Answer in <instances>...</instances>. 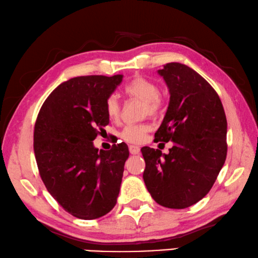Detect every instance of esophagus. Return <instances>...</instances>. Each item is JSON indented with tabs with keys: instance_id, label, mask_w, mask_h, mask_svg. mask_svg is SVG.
I'll return each mask as SVG.
<instances>
[{
	"instance_id": "esophagus-1",
	"label": "esophagus",
	"mask_w": 258,
	"mask_h": 258,
	"mask_svg": "<svg viewBox=\"0 0 258 258\" xmlns=\"http://www.w3.org/2000/svg\"><path fill=\"white\" fill-rule=\"evenodd\" d=\"M129 152H130V154L136 155V154H139V152H141V148H139L138 146L130 145V146H129Z\"/></svg>"
}]
</instances>
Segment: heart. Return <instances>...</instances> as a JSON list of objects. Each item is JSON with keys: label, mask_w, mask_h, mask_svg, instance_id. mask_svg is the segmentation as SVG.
Segmentation results:
<instances>
[{"label": "heart", "mask_w": 258, "mask_h": 258, "mask_svg": "<svg viewBox=\"0 0 258 258\" xmlns=\"http://www.w3.org/2000/svg\"><path fill=\"white\" fill-rule=\"evenodd\" d=\"M124 93L128 96L142 99L145 103L146 114L155 116L160 113L162 102L160 98V89L154 81L144 77H136L130 83L124 86ZM105 112L111 121H116L120 116V102L116 95L112 94L105 101ZM150 130L147 124H132L126 125L122 130L121 137L125 142L132 144H141L144 142L146 135Z\"/></svg>", "instance_id": "1"}]
</instances>
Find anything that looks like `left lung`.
<instances>
[{
	"label": "left lung",
	"instance_id": "8db88e82",
	"mask_svg": "<svg viewBox=\"0 0 258 258\" xmlns=\"http://www.w3.org/2000/svg\"><path fill=\"white\" fill-rule=\"evenodd\" d=\"M157 72L170 102L154 142L173 146L169 154L142 148L143 178L157 204L186 209L209 194L227 159V117L218 93L191 68L171 62Z\"/></svg>",
	"mask_w": 258,
	"mask_h": 258
}]
</instances>
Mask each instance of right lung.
Instances as JSON below:
<instances>
[{"label": "right lung", "mask_w": 258, "mask_h": 258, "mask_svg": "<svg viewBox=\"0 0 258 258\" xmlns=\"http://www.w3.org/2000/svg\"><path fill=\"white\" fill-rule=\"evenodd\" d=\"M122 75L76 77L62 83L40 107L34 152L45 187L68 213L81 220L107 214L116 204L129 157L126 144L98 151L93 141L108 124L105 101Z\"/></svg>", "instance_id": "1"}]
</instances>
